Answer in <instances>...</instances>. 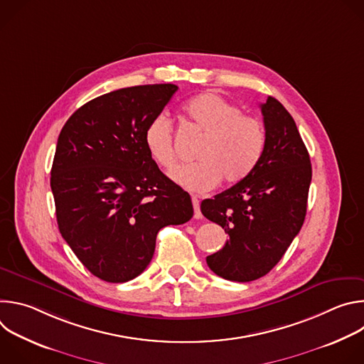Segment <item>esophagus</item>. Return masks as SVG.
Wrapping results in <instances>:
<instances>
[{
  "mask_svg": "<svg viewBox=\"0 0 364 364\" xmlns=\"http://www.w3.org/2000/svg\"><path fill=\"white\" fill-rule=\"evenodd\" d=\"M193 201V209H194V219H201V212H200V201L197 197H193L191 198Z\"/></svg>",
  "mask_w": 364,
  "mask_h": 364,
  "instance_id": "obj_1",
  "label": "esophagus"
}]
</instances>
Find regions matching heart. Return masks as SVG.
<instances>
[{
	"label": "heart",
	"instance_id": "b5f03b06",
	"mask_svg": "<svg viewBox=\"0 0 364 364\" xmlns=\"http://www.w3.org/2000/svg\"><path fill=\"white\" fill-rule=\"evenodd\" d=\"M188 124L203 135L194 164L171 173V178L194 193L245 180L261 160L267 135L261 121L243 115L240 108L216 93H201L183 107ZM144 145L151 160L163 170L176 166L173 125L164 115H155L144 129Z\"/></svg>",
	"mask_w": 364,
	"mask_h": 364
}]
</instances>
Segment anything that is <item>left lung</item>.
Here are the masks:
<instances>
[{
	"label": "left lung",
	"mask_w": 364,
	"mask_h": 364,
	"mask_svg": "<svg viewBox=\"0 0 364 364\" xmlns=\"http://www.w3.org/2000/svg\"><path fill=\"white\" fill-rule=\"evenodd\" d=\"M265 149L245 180L201 201V213L220 225L229 240L207 256L219 277L249 282L267 275L301 230L311 184V161L294 118L268 96L261 103Z\"/></svg>",
	"instance_id": "obj_1"
}]
</instances>
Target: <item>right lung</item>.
<instances>
[{"label":"right lung","mask_w":364,"mask_h":364,"mask_svg":"<svg viewBox=\"0 0 364 364\" xmlns=\"http://www.w3.org/2000/svg\"><path fill=\"white\" fill-rule=\"evenodd\" d=\"M177 89L163 83L105 93L60 131L50 178L59 230L102 281L142 274L160 229L193 218L190 194L160 171L144 145L146 124Z\"/></svg>","instance_id":"add662e5"}]
</instances>
